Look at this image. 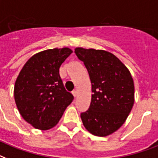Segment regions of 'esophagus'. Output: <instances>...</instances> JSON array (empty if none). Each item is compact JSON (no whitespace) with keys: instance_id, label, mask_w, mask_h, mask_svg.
<instances>
[{"instance_id":"34e87169","label":"esophagus","mask_w":158,"mask_h":158,"mask_svg":"<svg viewBox=\"0 0 158 158\" xmlns=\"http://www.w3.org/2000/svg\"><path fill=\"white\" fill-rule=\"evenodd\" d=\"M72 93H73V95L74 97H77V90H73Z\"/></svg>"}]
</instances>
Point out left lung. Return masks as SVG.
<instances>
[{"label":"left lung","instance_id":"left-lung-1","mask_svg":"<svg viewBox=\"0 0 158 158\" xmlns=\"http://www.w3.org/2000/svg\"><path fill=\"white\" fill-rule=\"evenodd\" d=\"M91 82V101L81 114L83 125L96 136L106 137L118 130L134 103V80L128 68L113 53L105 50L76 48Z\"/></svg>","mask_w":158,"mask_h":158}]
</instances>
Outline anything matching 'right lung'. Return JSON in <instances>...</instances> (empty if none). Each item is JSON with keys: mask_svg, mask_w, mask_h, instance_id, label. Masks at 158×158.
I'll list each match as a JSON object with an SVG mask.
<instances>
[{"mask_svg": "<svg viewBox=\"0 0 158 158\" xmlns=\"http://www.w3.org/2000/svg\"><path fill=\"white\" fill-rule=\"evenodd\" d=\"M73 51L68 48L40 52L30 57L15 84V101L24 120L35 129L54 127L73 96L64 88L59 68Z\"/></svg>", "mask_w": 158, "mask_h": 158, "instance_id": "1", "label": "right lung"}]
</instances>
